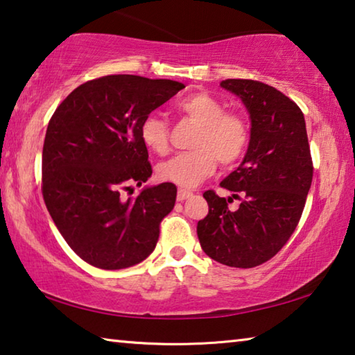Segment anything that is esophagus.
<instances>
[{
	"mask_svg": "<svg viewBox=\"0 0 355 355\" xmlns=\"http://www.w3.org/2000/svg\"><path fill=\"white\" fill-rule=\"evenodd\" d=\"M191 196H192L191 191H188V189H178V192H177V200H178V202H183V200H186V199H189Z\"/></svg>",
	"mask_w": 355,
	"mask_h": 355,
	"instance_id": "esophagus-1",
	"label": "esophagus"
}]
</instances>
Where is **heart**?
<instances>
[{
	"label": "heart",
	"instance_id": "1",
	"mask_svg": "<svg viewBox=\"0 0 355 355\" xmlns=\"http://www.w3.org/2000/svg\"><path fill=\"white\" fill-rule=\"evenodd\" d=\"M177 110L199 123L192 141L196 148L172 156L156 167L163 182L194 188L211 175L218 158L233 164L244 155L249 144V127L243 116L224 111V105L207 92H196L178 101ZM141 139L148 150L164 155L169 148V125L158 114H148L141 123Z\"/></svg>",
	"mask_w": 355,
	"mask_h": 355
}]
</instances>
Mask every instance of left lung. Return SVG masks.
<instances>
[{
    "instance_id": "1",
    "label": "left lung",
    "mask_w": 355,
    "mask_h": 355,
    "mask_svg": "<svg viewBox=\"0 0 355 355\" xmlns=\"http://www.w3.org/2000/svg\"><path fill=\"white\" fill-rule=\"evenodd\" d=\"M225 91L241 98L250 117V141L243 163L220 182L241 200L207 191L208 214L197 224L205 254L232 268L271 260L293 235L313 178L305 119L286 95L254 80H225Z\"/></svg>"
}]
</instances>
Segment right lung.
Here are the masks:
<instances>
[{"instance_id": "obj_1", "label": "right lung", "mask_w": 355, "mask_h": 355, "mask_svg": "<svg viewBox=\"0 0 355 355\" xmlns=\"http://www.w3.org/2000/svg\"><path fill=\"white\" fill-rule=\"evenodd\" d=\"M184 84L136 75L87 81L48 123L42 152V194L75 254L100 269L135 266L152 254L159 222L175 205L172 183L123 191L152 175L141 123Z\"/></svg>"}]
</instances>
